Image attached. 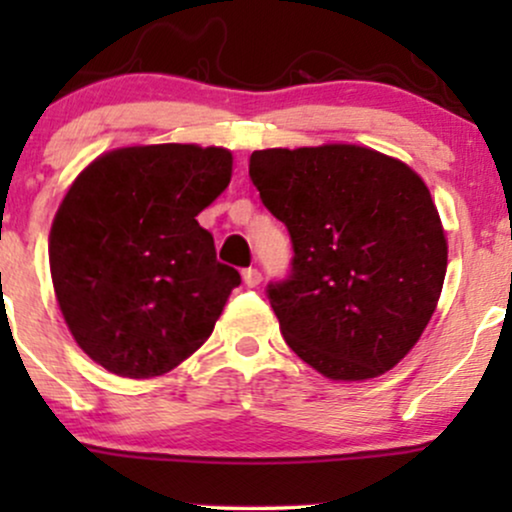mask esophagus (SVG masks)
Masks as SVG:
<instances>
[{
    "mask_svg": "<svg viewBox=\"0 0 512 512\" xmlns=\"http://www.w3.org/2000/svg\"><path fill=\"white\" fill-rule=\"evenodd\" d=\"M243 281H245V286H250V289H255L257 284H260L262 281V272L257 267H248L243 272Z\"/></svg>",
    "mask_w": 512,
    "mask_h": 512,
    "instance_id": "obj_1",
    "label": "esophagus"
}]
</instances>
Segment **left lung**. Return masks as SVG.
Returning a JSON list of instances; mask_svg holds the SVG:
<instances>
[{
	"label": "left lung",
	"instance_id": "left-lung-1",
	"mask_svg": "<svg viewBox=\"0 0 512 512\" xmlns=\"http://www.w3.org/2000/svg\"><path fill=\"white\" fill-rule=\"evenodd\" d=\"M250 180L293 245L289 276L267 286L286 344L332 380L395 368L426 330L448 269L424 180L356 144L252 151Z\"/></svg>",
	"mask_w": 512,
	"mask_h": 512
}]
</instances>
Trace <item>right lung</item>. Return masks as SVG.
Masks as SVG:
<instances>
[{
    "mask_svg": "<svg viewBox=\"0 0 512 512\" xmlns=\"http://www.w3.org/2000/svg\"><path fill=\"white\" fill-rule=\"evenodd\" d=\"M231 151L127 146L81 170L50 231L55 296L76 344L122 378L173 370L209 339L240 274L197 223Z\"/></svg>",
    "mask_w": 512,
    "mask_h": 512,
    "instance_id": "1",
    "label": "right lung"
}]
</instances>
